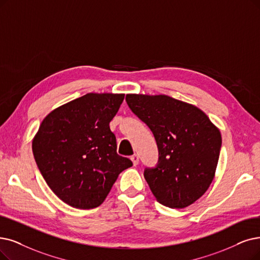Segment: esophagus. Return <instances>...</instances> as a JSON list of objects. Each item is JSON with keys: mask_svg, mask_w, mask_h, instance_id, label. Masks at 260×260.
<instances>
[{"mask_svg": "<svg viewBox=\"0 0 260 260\" xmlns=\"http://www.w3.org/2000/svg\"><path fill=\"white\" fill-rule=\"evenodd\" d=\"M131 161L133 162V165H138L139 164V161H140V159H139V155L138 154H133L132 157H131Z\"/></svg>", "mask_w": 260, "mask_h": 260, "instance_id": "obj_1", "label": "esophagus"}]
</instances>
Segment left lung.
I'll return each instance as SVG.
<instances>
[{"label": "left lung", "mask_w": 260, "mask_h": 260, "mask_svg": "<svg viewBox=\"0 0 260 260\" xmlns=\"http://www.w3.org/2000/svg\"><path fill=\"white\" fill-rule=\"evenodd\" d=\"M126 101L158 145V165L144 172L155 200L176 209L192 205L214 178L220 130L201 109L170 96L128 94Z\"/></svg>", "instance_id": "8db88e82"}]
</instances>
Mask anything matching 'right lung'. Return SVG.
I'll return each instance as SVG.
<instances>
[{"mask_svg": "<svg viewBox=\"0 0 260 260\" xmlns=\"http://www.w3.org/2000/svg\"><path fill=\"white\" fill-rule=\"evenodd\" d=\"M123 94L89 92L50 112L32 142L34 158L49 188L78 209L107 199L118 175L132 162L116 152L110 121Z\"/></svg>", "mask_w": 260, "mask_h": 260, "instance_id": "1", "label": "right lung"}]
</instances>
